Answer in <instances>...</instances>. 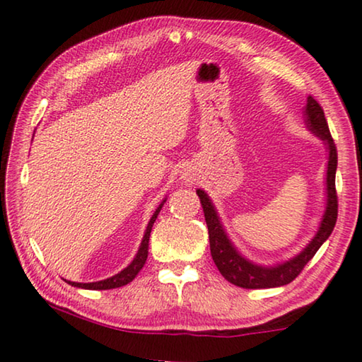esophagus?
Listing matches in <instances>:
<instances>
[{
  "label": "esophagus",
  "mask_w": 362,
  "mask_h": 362,
  "mask_svg": "<svg viewBox=\"0 0 362 362\" xmlns=\"http://www.w3.org/2000/svg\"><path fill=\"white\" fill-rule=\"evenodd\" d=\"M183 180H185V183H188V185H192V183L194 182V179H193V177L189 175V174H187V175H185V179H183Z\"/></svg>",
  "instance_id": "34e87169"
}]
</instances>
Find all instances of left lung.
<instances>
[{"label":"left lung","instance_id":"obj_1","mask_svg":"<svg viewBox=\"0 0 362 362\" xmlns=\"http://www.w3.org/2000/svg\"><path fill=\"white\" fill-rule=\"evenodd\" d=\"M303 121L306 129L322 140L327 150V168H326V207H324L320 226L311 241L300 250L297 255L284 262L273 263V265H260L244 257L230 240L218 212L204 189L198 188L201 204H203L207 230H209L211 255L218 272L228 283L244 289H269V287H281L289 284L298 276L303 267L313 259L327 238L332 233L337 222V193H335V170H337V148L332 137H330L326 116L320 103L313 97L306 99L303 110Z\"/></svg>","mask_w":362,"mask_h":362}]
</instances>
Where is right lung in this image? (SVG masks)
Segmentation results:
<instances>
[{
    "label": "right lung",
    "instance_id": "add662e5",
    "mask_svg": "<svg viewBox=\"0 0 362 362\" xmlns=\"http://www.w3.org/2000/svg\"><path fill=\"white\" fill-rule=\"evenodd\" d=\"M166 199L168 198H164L161 201V204L156 207V211L153 212L150 222H148V225H146L144 240H142V243H140L137 254H136V257H134V260L124 269H121L119 273H116V274H113V276H110L107 279L95 281V283H75V281H66V283H69L70 286L81 287V289H90V291L116 289V287L129 284L131 281L137 276L140 269H142L144 265H145L146 257H148V241H150V233H151V228H153V223H155L158 214H159V211H161V207L164 206V203H166Z\"/></svg>",
    "mask_w": 362,
    "mask_h": 362
}]
</instances>
